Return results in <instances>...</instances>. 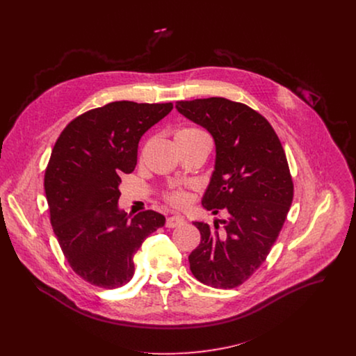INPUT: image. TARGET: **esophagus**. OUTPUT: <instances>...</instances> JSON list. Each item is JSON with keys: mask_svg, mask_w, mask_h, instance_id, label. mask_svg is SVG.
<instances>
[{"mask_svg": "<svg viewBox=\"0 0 356 356\" xmlns=\"http://www.w3.org/2000/svg\"><path fill=\"white\" fill-rule=\"evenodd\" d=\"M185 223V219L182 216H178V215H174V216H170L165 222V226L170 227V229H174V227H178L181 225Z\"/></svg>", "mask_w": 356, "mask_h": 356, "instance_id": "34e87169", "label": "esophagus"}]
</instances>
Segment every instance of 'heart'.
Instances as JSON below:
<instances>
[{
    "label": "heart",
    "instance_id": "b5f03b06",
    "mask_svg": "<svg viewBox=\"0 0 356 356\" xmlns=\"http://www.w3.org/2000/svg\"><path fill=\"white\" fill-rule=\"evenodd\" d=\"M202 133H203V131H200L199 129H195V127H185V129L178 130L177 134H175V137H191V136H196V134H202ZM167 199H168L171 203L175 204V205H182V204H185V202H186V196H185V193L181 192V191H174V192H171V193L167 196Z\"/></svg>",
    "mask_w": 356,
    "mask_h": 356
}]
</instances>
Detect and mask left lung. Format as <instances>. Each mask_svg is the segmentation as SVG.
I'll list each match as a JSON object with an SVG mask.
<instances>
[{
    "instance_id": "1",
    "label": "left lung",
    "mask_w": 356,
    "mask_h": 356,
    "mask_svg": "<svg viewBox=\"0 0 356 356\" xmlns=\"http://www.w3.org/2000/svg\"><path fill=\"white\" fill-rule=\"evenodd\" d=\"M175 108L213 138L215 165L202 204L226 216L213 222L215 229L193 222L202 241L189 254L191 270L204 285L236 288L266 260L289 212L286 156L271 124L245 104L211 97Z\"/></svg>"
}]
</instances>
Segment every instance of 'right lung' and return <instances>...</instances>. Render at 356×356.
Segmentation results:
<instances>
[{
    "instance_id": "add662e5",
    "label": "right lung",
    "mask_w": 356,
    "mask_h": 356,
    "mask_svg": "<svg viewBox=\"0 0 356 356\" xmlns=\"http://www.w3.org/2000/svg\"><path fill=\"white\" fill-rule=\"evenodd\" d=\"M171 109V102H109L75 118L54 144L44 184L53 232L71 268L92 285L127 284L134 254L165 223L156 211L131 216L118 203L141 137Z\"/></svg>"
}]
</instances>
